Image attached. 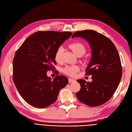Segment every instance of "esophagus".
Here are the masks:
<instances>
[{
    "instance_id": "obj_1",
    "label": "esophagus",
    "mask_w": 132,
    "mask_h": 132,
    "mask_svg": "<svg viewBox=\"0 0 132 132\" xmlns=\"http://www.w3.org/2000/svg\"><path fill=\"white\" fill-rule=\"evenodd\" d=\"M68 80H69V83H71V82H74V81H75V79H71V78H69V79H68Z\"/></svg>"
}]
</instances>
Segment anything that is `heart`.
<instances>
[{"label":"heart","mask_w":132,"mask_h":132,"mask_svg":"<svg viewBox=\"0 0 132 132\" xmlns=\"http://www.w3.org/2000/svg\"><path fill=\"white\" fill-rule=\"evenodd\" d=\"M69 47L73 52L77 55L79 53L84 54L85 52V47L82 43L79 42H74L71 43ZM63 51V48L62 46L58 47L54 54V60L57 63L61 62L62 61V55ZM79 70V68L77 65L67 66L63 69V72L65 74L71 77H74Z\"/></svg>","instance_id":"heart-1"}]
</instances>
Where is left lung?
I'll return each instance as SVG.
<instances>
[{
    "mask_svg": "<svg viewBox=\"0 0 132 132\" xmlns=\"http://www.w3.org/2000/svg\"><path fill=\"white\" fill-rule=\"evenodd\" d=\"M74 37L85 39L91 47L92 56L85 70L93 80H77L81 89L76 96L87 106H100L112 96L120 82L122 69L118 52L109 38L95 31L76 32L71 37Z\"/></svg>",
    "mask_w": 132,
    "mask_h": 132,
    "instance_id": "1",
    "label": "left lung"
}]
</instances>
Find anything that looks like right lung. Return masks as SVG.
Listing matches in <instances>:
<instances>
[{"instance_id": "right-lung-1", "label": "right lung", "mask_w": 132, "mask_h": 132, "mask_svg": "<svg viewBox=\"0 0 132 132\" xmlns=\"http://www.w3.org/2000/svg\"><path fill=\"white\" fill-rule=\"evenodd\" d=\"M72 33L38 31L28 37L13 59V80L23 100L35 107L45 108L57 100L60 90L68 83L63 75L52 80L48 70L57 64L54 54Z\"/></svg>"}]
</instances>
